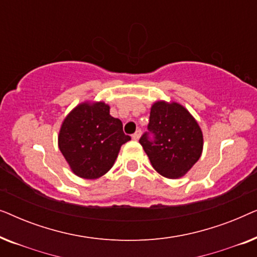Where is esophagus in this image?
<instances>
[{
    "label": "esophagus",
    "mask_w": 257,
    "mask_h": 257,
    "mask_svg": "<svg viewBox=\"0 0 257 257\" xmlns=\"http://www.w3.org/2000/svg\"><path fill=\"white\" fill-rule=\"evenodd\" d=\"M140 135H142V131H140V130H137V131L132 135V138L135 140H138L140 138Z\"/></svg>",
    "instance_id": "34e87169"
}]
</instances>
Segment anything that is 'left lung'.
<instances>
[{
    "label": "left lung",
    "mask_w": 257,
    "mask_h": 257,
    "mask_svg": "<svg viewBox=\"0 0 257 257\" xmlns=\"http://www.w3.org/2000/svg\"><path fill=\"white\" fill-rule=\"evenodd\" d=\"M147 130L139 143L154 170L165 178L177 179L185 175L201 156V130L180 104L154 103Z\"/></svg>",
    "instance_id": "1"
}]
</instances>
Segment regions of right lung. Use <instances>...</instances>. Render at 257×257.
<instances>
[{"instance_id": "1", "label": "right lung", "mask_w": 257, "mask_h": 257, "mask_svg": "<svg viewBox=\"0 0 257 257\" xmlns=\"http://www.w3.org/2000/svg\"><path fill=\"white\" fill-rule=\"evenodd\" d=\"M131 140L105 103L80 104L64 119L58 146L76 175L97 179L110 171L122 144Z\"/></svg>"}]
</instances>
